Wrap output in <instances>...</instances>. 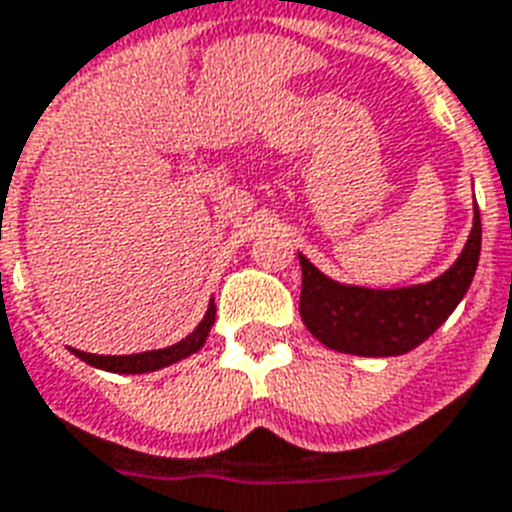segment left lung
<instances>
[{
	"label": "left lung",
	"mask_w": 512,
	"mask_h": 512,
	"mask_svg": "<svg viewBox=\"0 0 512 512\" xmlns=\"http://www.w3.org/2000/svg\"><path fill=\"white\" fill-rule=\"evenodd\" d=\"M481 255V215L473 212L468 244L449 271L428 284L398 289H366L329 279L300 257L303 292L300 316L327 348L353 356H401L428 340L468 292Z\"/></svg>",
	"instance_id": "8db88e82"
}]
</instances>
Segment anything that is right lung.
I'll list each match as a JSON object with an SVG mask.
<instances>
[{"label":"right lung","instance_id":"obj_1","mask_svg":"<svg viewBox=\"0 0 512 512\" xmlns=\"http://www.w3.org/2000/svg\"><path fill=\"white\" fill-rule=\"evenodd\" d=\"M215 324V300H209V308L204 313V319L199 321V327L193 329L191 335L183 337L180 342L170 345V348L159 350H146V353H132V356H95V353H84V350L71 348L76 358H82L90 366H98V369H106V372L116 374H143V372H156L162 366L177 364L180 358H188L191 353L207 342L209 329Z\"/></svg>","mask_w":512,"mask_h":512}]
</instances>
